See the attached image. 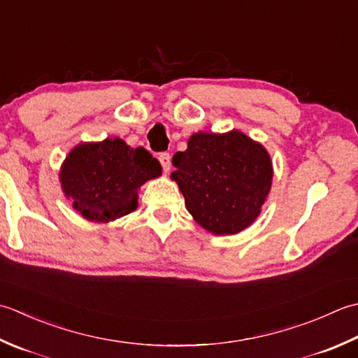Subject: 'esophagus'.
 Here are the masks:
<instances>
[{"label": "esophagus", "mask_w": 358, "mask_h": 358, "mask_svg": "<svg viewBox=\"0 0 358 358\" xmlns=\"http://www.w3.org/2000/svg\"><path fill=\"white\" fill-rule=\"evenodd\" d=\"M159 160H160V164H162L164 171L165 173L170 171V169H171V156L169 155V152H160Z\"/></svg>", "instance_id": "obj_1"}]
</instances>
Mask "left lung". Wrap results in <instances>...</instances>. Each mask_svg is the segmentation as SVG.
Here are the masks:
<instances>
[{"label": "left lung", "mask_w": 358, "mask_h": 358, "mask_svg": "<svg viewBox=\"0 0 358 358\" xmlns=\"http://www.w3.org/2000/svg\"><path fill=\"white\" fill-rule=\"evenodd\" d=\"M185 206L215 235H233L257 220L272 185L271 156L239 131L196 133L173 156Z\"/></svg>", "instance_id": "8db88e82"}]
</instances>
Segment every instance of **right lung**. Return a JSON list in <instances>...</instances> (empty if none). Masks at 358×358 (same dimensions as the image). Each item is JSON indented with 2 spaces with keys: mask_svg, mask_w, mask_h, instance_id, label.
<instances>
[{
  "mask_svg": "<svg viewBox=\"0 0 358 358\" xmlns=\"http://www.w3.org/2000/svg\"><path fill=\"white\" fill-rule=\"evenodd\" d=\"M162 173L159 160L122 138L82 143L69 152L60 173L63 192L83 217L109 222L137 207V188Z\"/></svg>",
  "mask_w": 358,
  "mask_h": 358,
  "instance_id": "1",
  "label": "right lung"
}]
</instances>
